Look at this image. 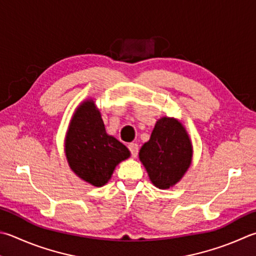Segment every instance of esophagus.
<instances>
[{
  "mask_svg": "<svg viewBox=\"0 0 256 256\" xmlns=\"http://www.w3.org/2000/svg\"><path fill=\"white\" fill-rule=\"evenodd\" d=\"M128 150L131 152V156L133 158H136L138 153V146L136 143H130L128 144Z\"/></svg>",
  "mask_w": 256,
  "mask_h": 256,
  "instance_id": "esophagus-1",
  "label": "esophagus"
}]
</instances>
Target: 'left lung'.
<instances>
[{
  "label": "left lung",
  "instance_id": "8db88e82",
  "mask_svg": "<svg viewBox=\"0 0 256 256\" xmlns=\"http://www.w3.org/2000/svg\"><path fill=\"white\" fill-rule=\"evenodd\" d=\"M138 156L152 184L160 189H168L189 168L192 142L179 120L162 118L153 128L150 140L142 146Z\"/></svg>",
  "mask_w": 256,
  "mask_h": 256
}]
</instances>
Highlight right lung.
<instances>
[{
  "instance_id": "obj_1",
  "label": "right lung",
  "mask_w": 256,
  "mask_h": 256,
  "mask_svg": "<svg viewBox=\"0 0 256 256\" xmlns=\"http://www.w3.org/2000/svg\"><path fill=\"white\" fill-rule=\"evenodd\" d=\"M64 150L74 172L96 187L108 182L115 166L130 156L128 148L106 133L100 110L90 100L74 114Z\"/></svg>"
}]
</instances>
